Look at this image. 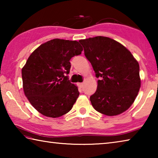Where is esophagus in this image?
<instances>
[{"label":"esophagus","instance_id":"34e87169","mask_svg":"<svg viewBox=\"0 0 158 158\" xmlns=\"http://www.w3.org/2000/svg\"><path fill=\"white\" fill-rule=\"evenodd\" d=\"M78 85L80 88H82L84 85V83H78Z\"/></svg>","mask_w":158,"mask_h":158}]
</instances>
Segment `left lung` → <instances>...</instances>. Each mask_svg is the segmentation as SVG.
<instances>
[{
  "label": "left lung",
  "mask_w": 158,
  "mask_h": 158,
  "mask_svg": "<svg viewBox=\"0 0 158 158\" xmlns=\"http://www.w3.org/2000/svg\"><path fill=\"white\" fill-rule=\"evenodd\" d=\"M95 73L98 88L90 97L96 111L116 116L132 105L141 87L139 65L126 47L107 37L79 41Z\"/></svg>",
  "instance_id": "obj_1"
}]
</instances>
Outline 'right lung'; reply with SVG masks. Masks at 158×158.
<instances>
[{"label": "right lung", "mask_w": 158, "mask_h": 158, "mask_svg": "<svg viewBox=\"0 0 158 158\" xmlns=\"http://www.w3.org/2000/svg\"><path fill=\"white\" fill-rule=\"evenodd\" d=\"M82 51L79 42L53 39L41 44L28 57L21 70L23 91L42 115L58 118L73 108L79 92L66 75L71 68L69 60Z\"/></svg>", "instance_id": "obj_1"}]
</instances>
